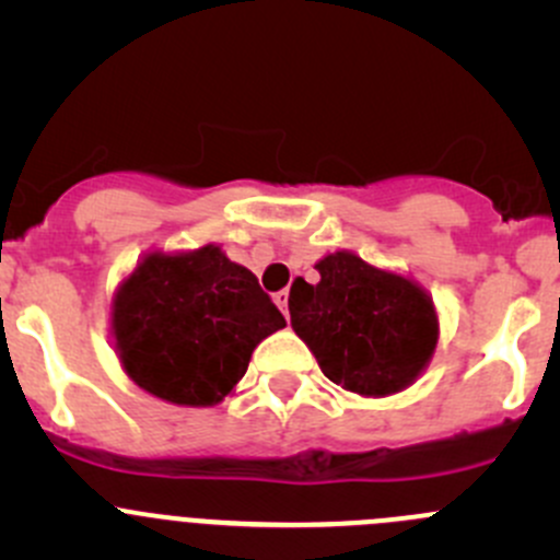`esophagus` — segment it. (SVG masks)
Returning a JSON list of instances; mask_svg holds the SVG:
<instances>
[{
	"label": "esophagus",
	"instance_id": "1",
	"mask_svg": "<svg viewBox=\"0 0 560 560\" xmlns=\"http://www.w3.org/2000/svg\"><path fill=\"white\" fill-rule=\"evenodd\" d=\"M273 301H276V306H279L281 308V314H290V292H287V290H279V292H276V295H273Z\"/></svg>",
	"mask_w": 560,
	"mask_h": 560
}]
</instances>
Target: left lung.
Returning a JSON list of instances; mask_svg holds the SVG:
<instances>
[{
    "instance_id": "obj_1",
    "label": "left lung",
    "mask_w": 560,
    "mask_h": 560,
    "mask_svg": "<svg viewBox=\"0 0 560 560\" xmlns=\"http://www.w3.org/2000/svg\"><path fill=\"white\" fill-rule=\"evenodd\" d=\"M316 270V284L303 279L292 284L290 316L322 374L358 395L409 387L439 341L428 292L352 252L327 254Z\"/></svg>"
}]
</instances>
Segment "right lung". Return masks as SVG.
I'll list each match as a JSON object with an SVG mask.
<instances>
[{
    "instance_id": "1",
    "label": "right lung",
    "mask_w": 560,
    "mask_h": 560,
    "mask_svg": "<svg viewBox=\"0 0 560 560\" xmlns=\"http://www.w3.org/2000/svg\"><path fill=\"white\" fill-rule=\"evenodd\" d=\"M287 322L257 276L219 246L154 252L113 298L110 327L129 380L178 406H213Z\"/></svg>"
}]
</instances>
